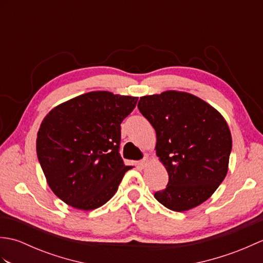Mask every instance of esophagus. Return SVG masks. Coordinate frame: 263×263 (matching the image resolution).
<instances>
[{
	"mask_svg": "<svg viewBox=\"0 0 263 263\" xmlns=\"http://www.w3.org/2000/svg\"><path fill=\"white\" fill-rule=\"evenodd\" d=\"M149 165V159L148 157H144L141 161H139V166L141 167V168H144V167H147Z\"/></svg>",
	"mask_w": 263,
	"mask_h": 263,
	"instance_id": "obj_1",
	"label": "esophagus"
}]
</instances>
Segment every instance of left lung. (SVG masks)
<instances>
[{"label": "left lung", "instance_id": "8db88e82", "mask_svg": "<svg viewBox=\"0 0 263 263\" xmlns=\"http://www.w3.org/2000/svg\"><path fill=\"white\" fill-rule=\"evenodd\" d=\"M138 108L155 128L156 155L168 173L156 200L177 212L203 203L228 172L232 135L226 120L204 100L176 90L142 96Z\"/></svg>", "mask_w": 263, "mask_h": 263}]
</instances>
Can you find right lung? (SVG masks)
I'll list each match as a JSON object with an SVG mask.
<instances>
[{"instance_id": "right-lung-1", "label": "right lung", "mask_w": 263, "mask_h": 263, "mask_svg": "<svg viewBox=\"0 0 263 263\" xmlns=\"http://www.w3.org/2000/svg\"><path fill=\"white\" fill-rule=\"evenodd\" d=\"M138 97L90 91L58 105L44 117L37 157L48 186L73 208L93 210L119 189L125 166L119 153L121 123Z\"/></svg>"}]
</instances>
